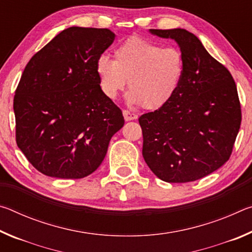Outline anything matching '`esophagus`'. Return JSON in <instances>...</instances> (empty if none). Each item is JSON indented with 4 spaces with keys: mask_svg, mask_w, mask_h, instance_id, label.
Returning a JSON list of instances; mask_svg holds the SVG:
<instances>
[{
    "mask_svg": "<svg viewBox=\"0 0 252 252\" xmlns=\"http://www.w3.org/2000/svg\"><path fill=\"white\" fill-rule=\"evenodd\" d=\"M123 117H125L126 121H132V120H135V119H138V116H136V114L126 110H123Z\"/></svg>",
    "mask_w": 252,
    "mask_h": 252,
    "instance_id": "obj_1",
    "label": "esophagus"
}]
</instances>
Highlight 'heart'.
Here are the masks:
<instances>
[{
  "label": "heart",
  "mask_w": 252,
  "mask_h": 252,
  "mask_svg": "<svg viewBox=\"0 0 252 252\" xmlns=\"http://www.w3.org/2000/svg\"><path fill=\"white\" fill-rule=\"evenodd\" d=\"M95 72L106 97L116 99L129 80L126 101L157 110L177 93L185 73V59L177 48H162L152 41L133 36L116 48L114 60L100 55Z\"/></svg>",
  "instance_id": "1"
}]
</instances>
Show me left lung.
Wrapping results in <instances>:
<instances>
[{
  "label": "left lung",
  "mask_w": 252,
  "mask_h": 252,
  "mask_svg": "<svg viewBox=\"0 0 252 252\" xmlns=\"http://www.w3.org/2000/svg\"><path fill=\"white\" fill-rule=\"evenodd\" d=\"M149 32L177 42L185 73L170 102L139 118L142 156L162 181H195L222 167L231 156L241 123L236 83L194 34L185 29Z\"/></svg>",
  "instance_id": "left-lung-1"
}]
</instances>
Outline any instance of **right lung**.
I'll use <instances>...</instances> for the list:
<instances>
[{
    "instance_id": "right-lung-1",
    "label": "right lung",
    "mask_w": 252,
    "mask_h": 252,
    "mask_svg": "<svg viewBox=\"0 0 252 252\" xmlns=\"http://www.w3.org/2000/svg\"><path fill=\"white\" fill-rule=\"evenodd\" d=\"M114 36L109 29L71 27L25 66L13 102L16 143L45 176L81 179L94 172L125 126L95 72Z\"/></svg>"
}]
</instances>
